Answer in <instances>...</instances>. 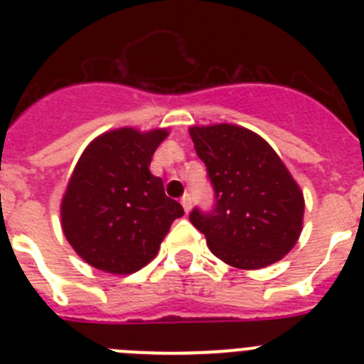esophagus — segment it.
I'll return each mask as SVG.
<instances>
[{
    "label": "esophagus",
    "mask_w": 364,
    "mask_h": 364,
    "mask_svg": "<svg viewBox=\"0 0 364 364\" xmlns=\"http://www.w3.org/2000/svg\"><path fill=\"white\" fill-rule=\"evenodd\" d=\"M180 204H182L184 211H186V213H188V211L191 210V195H189V193H186L184 197L180 198Z\"/></svg>",
    "instance_id": "obj_1"
}]
</instances>
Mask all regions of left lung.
<instances>
[{
  "label": "left lung",
  "mask_w": 364,
  "mask_h": 364,
  "mask_svg": "<svg viewBox=\"0 0 364 364\" xmlns=\"http://www.w3.org/2000/svg\"><path fill=\"white\" fill-rule=\"evenodd\" d=\"M189 134L213 186L211 210L189 220L226 264L259 269L281 260L302 230L304 198L277 153L231 124L191 127Z\"/></svg>",
  "instance_id": "left-lung-1"
}]
</instances>
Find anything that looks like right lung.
<instances>
[{
    "label": "right lung",
    "mask_w": 364,
    "mask_h": 364,
    "mask_svg": "<svg viewBox=\"0 0 364 364\" xmlns=\"http://www.w3.org/2000/svg\"><path fill=\"white\" fill-rule=\"evenodd\" d=\"M166 129L138 133L131 127L92 140L67 186L62 228L85 262L127 275L156 257L182 205L164 191L149 166Z\"/></svg>",
    "instance_id": "1"
}]
</instances>
